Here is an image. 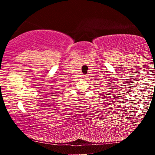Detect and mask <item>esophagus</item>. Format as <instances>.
Listing matches in <instances>:
<instances>
[{
  "label": "esophagus",
  "instance_id": "34e87169",
  "mask_svg": "<svg viewBox=\"0 0 155 155\" xmlns=\"http://www.w3.org/2000/svg\"><path fill=\"white\" fill-rule=\"evenodd\" d=\"M86 76H85V75H84V76H82V77H83V78H84V79H85V78H87V77H86Z\"/></svg>",
  "mask_w": 155,
  "mask_h": 155
}]
</instances>
